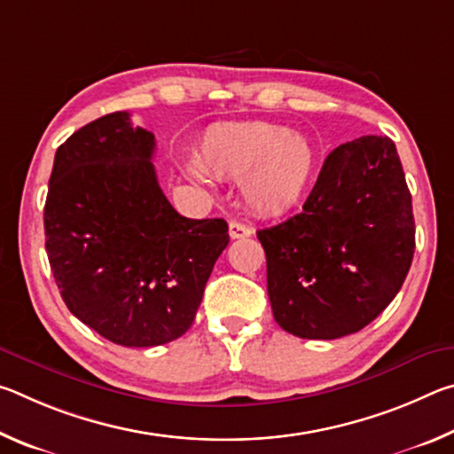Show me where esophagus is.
Masks as SVG:
<instances>
[{
    "label": "esophagus",
    "mask_w": 454,
    "mask_h": 454,
    "mask_svg": "<svg viewBox=\"0 0 454 454\" xmlns=\"http://www.w3.org/2000/svg\"><path fill=\"white\" fill-rule=\"evenodd\" d=\"M228 234H230V238H232V240H238V238L252 236V234H254V230H252L250 226H246V224H240V222H230Z\"/></svg>",
    "instance_id": "obj_1"
}]
</instances>
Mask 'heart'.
<instances>
[{
    "label": "heart",
    "mask_w": 454,
    "mask_h": 454,
    "mask_svg": "<svg viewBox=\"0 0 454 454\" xmlns=\"http://www.w3.org/2000/svg\"><path fill=\"white\" fill-rule=\"evenodd\" d=\"M200 170L240 180L248 208L280 216L296 208L310 186L317 153L304 136L270 121H228L206 129L196 148ZM198 178H202L194 170Z\"/></svg>",
    "instance_id": "b5f03b06"
}]
</instances>
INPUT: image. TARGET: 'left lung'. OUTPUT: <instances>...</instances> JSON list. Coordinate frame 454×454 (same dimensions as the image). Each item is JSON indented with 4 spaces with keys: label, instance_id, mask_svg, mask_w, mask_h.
Returning a JSON list of instances; mask_svg holds the SVG:
<instances>
[{
    "label": "left lung",
    "instance_id": "left-lung-1",
    "mask_svg": "<svg viewBox=\"0 0 454 454\" xmlns=\"http://www.w3.org/2000/svg\"><path fill=\"white\" fill-rule=\"evenodd\" d=\"M274 320L301 338L358 333L393 302L414 254L396 145L363 136L328 153L302 212L256 232Z\"/></svg>",
    "mask_w": 454,
    "mask_h": 454
}]
</instances>
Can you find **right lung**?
<instances>
[{
  "mask_svg": "<svg viewBox=\"0 0 454 454\" xmlns=\"http://www.w3.org/2000/svg\"><path fill=\"white\" fill-rule=\"evenodd\" d=\"M156 137L128 112L59 145L43 208L45 250L75 318L121 347H160L194 322L226 248L222 218H184L160 188Z\"/></svg>",
  "mask_w": 454,
  "mask_h": 454,
  "instance_id": "1",
  "label": "right lung"
}]
</instances>
